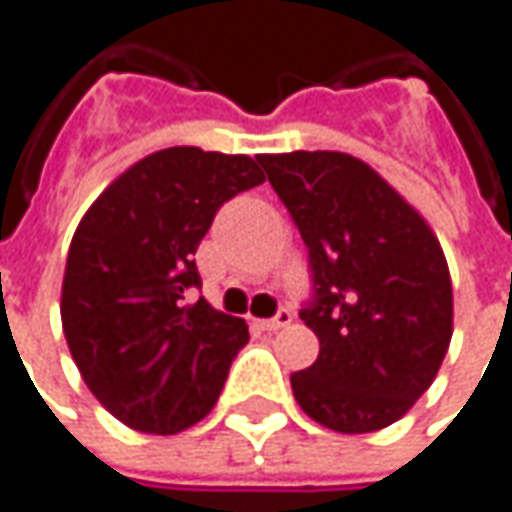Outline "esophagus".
<instances>
[{
    "instance_id": "34e87169",
    "label": "esophagus",
    "mask_w": 512,
    "mask_h": 512,
    "mask_svg": "<svg viewBox=\"0 0 512 512\" xmlns=\"http://www.w3.org/2000/svg\"><path fill=\"white\" fill-rule=\"evenodd\" d=\"M291 320H294V314L288 311V308H282L276 317H270V320H259L256 325L262 328V331H279V328H285V325H291Z\"/></svg>"
}]
</instances>
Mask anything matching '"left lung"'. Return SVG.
<instances>
[{"label":"left lung","mask_w":512,"mask_h":512,"mask_svg":"<svg viewBox=\"0 0 512 512\" xmlns=\"http://www.w3.org/2000/svg\"><path fill=\"white\" fill-rule=\"evenodd\" d=\"M308 247L320 340L291 374L296 403L322 426L363 435L400 421L432 386L452 340V279L426 218L345 152L259 155Z\"/></svg>","instance_id":"obj_1"}]
</instances>
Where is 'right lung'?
<instances>
[{"mask_svg": "<svg viewBox=\"0 0 512 512\" xmlns=\"http://www.w3.org/2000/svg\"><path fill=\"white\" fill-rule=\"evenodd\" d=\"M250 155L169 146L126 169L80 218L60 317L68 351L117 421L175 435L216 406L250 334L201 288L195 250L218 207L265 181Z\"/></svg>", "mask_w": 512, "mask_h": 512, "instance_id": "right-lung-1", "label": "right lung"}]
</instances>
